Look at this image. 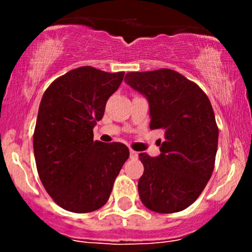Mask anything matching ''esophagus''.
<instances>
[{
    "mask_svg": "<svg viewBox=\"0 0 252 252\" xmlns=\"http://www.w3.org/2000/svg\"><path fill=\"white\" fill-rule=\"evenodd\" d=\"M138 152L134 151V150H130V158H138Z\"/></svg>",
    "mask_w": 252,
    "mask_h": 252,
    "instance_id": "esophagus-1",
    "label": "esophagus"
}]
</instances>
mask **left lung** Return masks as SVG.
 <instances>
[{
    "mask_svg": "<svg viewBox=\"0 0 252 252\" xmlns=\"http://www.w3.org/2000/svg\"><path fill=\"white\" fill-rule=\"evenodd\" d=\"M126 83L149 101L150 129H163L157 157L140 154L144 174L141 202L158 213L189 207L205 189L215 168L218 126L207 95L175 70L126 73Z\"/></svg>",
    "mask_w": 252,
    "mask_h": 252,
    "instance_id": "8db88e82",
    "label": "left lung"
}]
</instances>
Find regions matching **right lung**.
<instances>
[{"label":"right lung","instance_id":"add662e5","mask_svg":"<svg viewBox=\"0 0 252 252\" xmlns=\"http://www.w3.org/2000/svg\"><path fill=\"white\" fill-rule=\"evenodd\" d=\"M123 78L124 72L86 65L57 78L44 93L32 140L35 162L48 195L64 210L102 207L128 159L126 145L94 140L93 131Z\"/></svg>","mask_w":252,"mask_h":252}]
</instances>
